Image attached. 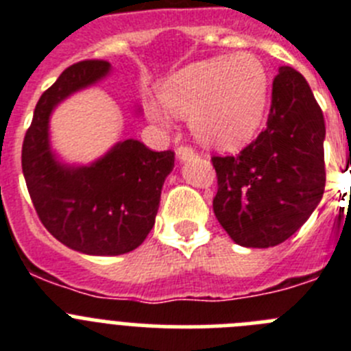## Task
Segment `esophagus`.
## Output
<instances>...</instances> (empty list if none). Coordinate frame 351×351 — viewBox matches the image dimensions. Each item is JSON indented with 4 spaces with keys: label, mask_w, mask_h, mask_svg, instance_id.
Masks as SVG:
<instances>
[{
    "label": "esophagus",
    "mask_w": 351,
    "mask_h": 351,
    "mask_svg": "<svg viewBox=\"0 0 351 351\" xmlns=\"http://www.w3.org/2000/svg\"><path fill=\"white\" fill-rule=\"evenodd\" d=\"M176 154H178L179 161H186L195 156V151L191 145H179V147L176 149Z\"/></svg>",
    "instance_id": "esophagus-1"
}]
</instances>
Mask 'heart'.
Here are the masks:
<instances>
[{
    "mask_svg": "<svg viewBox=\"0 0 351 351\" xmlns=\"http://www.w3.org/2000/svg\"><path fill=\"white\" fill-rule=\"evenodd\" d=\"M269 71L258 56L235 52L188 64L163 82L160 100L170 114L190 119L198 142L234 151L255 137L269 107ZM149 119L169 126L170 117L149 105Z\"/></svg>",
    "mask_w": 351,
    "mask_h": 351,
    "instance_id": "obj_1",
    "label": "heart"
}]
</instances>
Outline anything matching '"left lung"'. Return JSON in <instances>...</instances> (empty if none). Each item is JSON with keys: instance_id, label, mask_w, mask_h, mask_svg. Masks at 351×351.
<instances>
[{"instance_id": "8db88e82", "label": "left lung", "mask_w": 351, "mask_h": 351, "mask_svg": "<svg viewBox=\"0 0 351 351\" xmlns=\"http://www.w3.org/2000/svg\"><path fill=\"white\" fill-rule=\"evenodd\" d=\"M324 138V114L309 84L281 66L265 130L237 156H213V209L234 243L278 246L308 221L325 190Z\"/></svg>"}]
</instances>
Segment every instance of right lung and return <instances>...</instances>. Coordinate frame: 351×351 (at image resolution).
<instances>
[{
    "instance_id": "1",
    "label": "right lung",
    "mask_w": 351,
    "mask_h": 351,
    "mask_svg": "<svg viewBox=\"0 0 351 351\" xmlns=\"http://www.w3.org/2000/svg\"><path fill=\"white\" fill-rule=\"evenodd\" d=\"M108 71L101 60L66 68L40 96L23 144V173L40 221L64 246L96 256L123 255L144 243L173 169V151L156 153L135 138L117 142L91 165H66L52 153L56 105Z\"/></svg>"
}]
</instances>
